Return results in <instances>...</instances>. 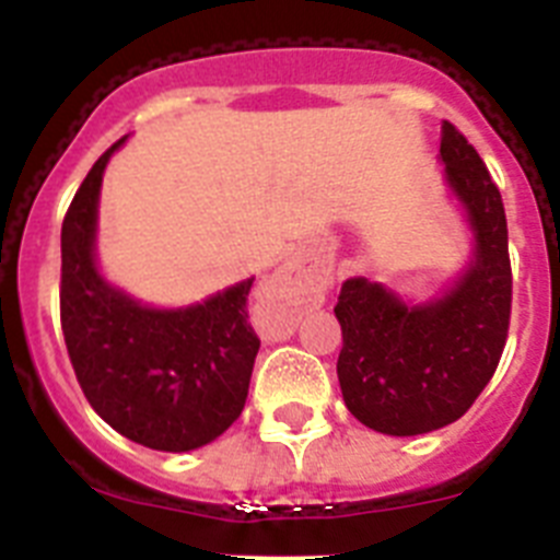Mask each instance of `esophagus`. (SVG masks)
I'll list each match as a JSON object with an SVG mask.
<instances>
[{
    "label": "esophagus",
    "mask_w": 560,
    "mask_h": 560,
    "mask_svg": "<svg viewBox=\"0 0 560 560\" xmlns=\"http://www.w3.org/2000/svg\"><path fill=\"white\" fill-rule=\"evenodd\" d=\"M271 289H275V296L283 300L285 308H300V305L323 300V283L300 264H285L283 269L277 271L275 280H271Z\"/></svg>",
    "instance_id": "34e87169"
}]
</instances>
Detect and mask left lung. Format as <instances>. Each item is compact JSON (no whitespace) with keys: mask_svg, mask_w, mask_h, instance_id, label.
I'll list each match as a JSON object with an SVG mask.
<instances>
[{"mask_svg":"<svg viewBox=\"0 0 560 560\" xmlns=\"http://www.w3.org/2000/svg\"><path fill=\"white\" fill-rule=\"evenodd\" d=\"M440 156L465 205L477 255L443 300L400 303L393 291L353 277L334 314L341 325L336 361L350 412L381 434L409 438L448 427L471 409L497 373L511 328L513 275L502 192L477 148L443 122Z\"/></svg>","mask_w":560,"mask_h":560,"instance_id":"1","label":"left lung"}]
</instances>
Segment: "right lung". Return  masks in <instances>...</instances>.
Wrapping results in <instances>:
<instances>
[{"label": "right lung", "instance_id": "right-lung-1", "mask_svg": "<svg viewBox=\"0 0 560 560\" xmlns=\"http://www.w3.org/2000/svg\"><path fill=\"white\" fill-rule=\"evenodd\" d=\"M122 140L92 165L63 215V341L83 395L108 427L156 452H190L244 412L260 350L246 308L255 277L201 305L156 311L97 275V192Z\"/></svg>", "mask_w": 560, "mask_h": 560}]
</instances>
